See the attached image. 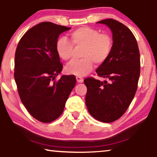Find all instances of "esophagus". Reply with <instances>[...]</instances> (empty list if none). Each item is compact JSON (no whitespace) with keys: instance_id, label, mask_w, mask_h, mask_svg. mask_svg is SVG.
<instances>
[{"instance_id":"34e87169","label":"esophagus","mask_w":157,"mask_h":157,"mask_svg":"<svg viewBox=\"0 0 157 157\" xmlns=\"http://www.w3.org/2000/svg\"><path fill=\"white\" fill-rule=\"evenodd\" d=\"M76 79H77V81H78V82H79V83L83 82V81H84L83 78H82V77H80V76H77Z\"/></svg>"}]
</instances>
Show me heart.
Segmentation results:
<instances>
[{"mask_svg": "<svg viewBox=\"0 0 157 157\" xmlns=\"http://www.w3.org/2000/svg\"><path fill=\"white\" fill-rule=\"evenodd\" d=\"M71 40L65 37L58 39L56 49L58 56L64 60L72 59L75 55L74 46H83L81 56L66 66L67 73L85 76L93 69V62L101 65L106 61L113 50V39L108 34L100 33L99 30L90 27H82L71 33Z\"/></svg>", "mask_w": 157, "mask_h": 157, "instance_id": "b5f03b06", "label": "heart"}]
</instances>
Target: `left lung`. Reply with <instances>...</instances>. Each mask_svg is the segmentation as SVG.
I'll return each instance as SVG.
<instances>
[{"label": "left lung", "instance_id": "left-lung-1", "mask_svg": "<svg viewBox=\"0 0 157 157\" xmlns=\"http://www.w3.org/2000/svg\"><path fill=\"white\" fill-rule=\"evenodd\" d=\"M97 23L107 25L113 34L111 55L96 71L98 76L109 82L86 78L85 103L95 119L111 123L125 113L136 93L140 74V51L136 39L125 25L113 19Z\"/></svg>", "mask_w": 157, "mask_h": 157}]
</instances>
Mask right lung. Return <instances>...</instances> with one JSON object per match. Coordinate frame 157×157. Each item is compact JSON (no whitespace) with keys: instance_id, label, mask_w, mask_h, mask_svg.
<instances>
[{"instance_id":"add662e5","label":"right lung","mask_w":157,"mask_h":157,"mask_svg":"<svg viewBox=\"0 0 157 157\" xmlns=\"http://www.w3.org/2000/svg\"><path fill=\"white\" fill-rule=\"evenodd\" d=\"M71 29L43 22L23 35L15 51L14 78L21 101L35 119L50 123L61 115L72 89L74 75L56 77L63 63L56 49L59 35Z\"/></svg>"}]
</instances>
